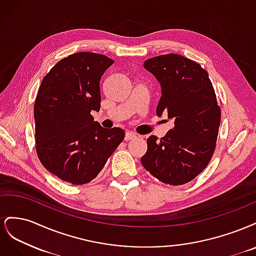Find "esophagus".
Wrapping results in <instances>:
<instances>
[{"label": "esophagus", "instance_id": "34e87169", "mask_svg": "<svg viewBox=\"0 0 256 256\" xmlns=\"http://www.w3.org/2000/svg\"><path fill=\"white\" fill-rule=\"evenodd\" d=\"M136 138V136L134 134L130 132V131H127L126 134H125V141H130V140H132V138Z\"/></svg>", "mask_w": 256, "mask_h": 256}]
</instances>
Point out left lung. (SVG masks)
<instances>
[{
  "mask_svg": "<svg viewBox=\"0 0 256 256\" xmlns=\"http://www.w3.org/2000/svg\"><path fill=\"white\" fill-rule=\"evenodd\" d=\"M161 85L158 116L168 114L174 127L158 141L147 138L141 158L146 171L166 184H187L210 161L218 138L221 110L208 74L194 60L164 54L144 62Z\"/></svg>",
  "mask_w": 256,
  "mask_h": 256,
  "instance_id": "8db88e82",
  "label": "left lung"
}]
</instances>
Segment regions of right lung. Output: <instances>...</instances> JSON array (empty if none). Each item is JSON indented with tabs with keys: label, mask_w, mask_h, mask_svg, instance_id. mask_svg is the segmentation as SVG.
<instances>
[{
	"label": "right lung",
	"mask_w": 256,
	"mask_h": 256,
	"mask_svg": "<svg viewBox=\"0 0 256 256\" xmlns=\"http://www.w3.org/2000/svg\"><path fill=\"white\" fill-rule=\"evenodd\" d=\"M114 60L78 52L60 60L46 74L35 106L36 152L42 164L72 184L92 182L122 142L125 131L94 122L100 110V80Z\"/></svg>",
	"instance_id": "obj_1"
}]
</instances>
